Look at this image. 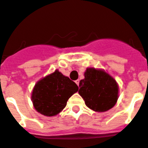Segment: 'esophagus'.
I'll return each instance as SVG.
<instances>
[{"label":"esophagus","mask_w":148,"mask_h":148,"mask_svg":"<svg viewBox=\"0 0 148 148\" xmlns=\"http://www.w3.org/2000/svg\"><path fill=\"white\" fill-rule=\"evenodd\" d=\"M75 83H76L77 85L78 86H79V84H80V80H75Z\"/></svg>","instance_id":"esophagus-1"}]
</instances>
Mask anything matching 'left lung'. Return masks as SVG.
I'll list each match as a JSON object with an SVG mask.
<instances>
[{
	"label": "left lung",
	"instance_id": "1",
	"mask_svg": "<svg viewBox=\"0 0 148 148\" xmlns=\"http://www.w3.org/2000/svg\"><path fill=\"white\" fill-rule=\"evenodd\" d=\"M80 81L79 94L86 105L97 112L110 110L118 99L119 87L112 77L103 70L89 68Z\"/></svg>",
	"mask_w": 148,
	"mask_h": 148
}]
</instances>
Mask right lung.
I'll use <instances>...</instances> for the list:
<instances>
[{
    "mask_svg": "<svg viewBox=\"0 0 148 148\" xmlns=\"http://www.w3.org/2000/svg\"><path fill=\"white\" fill-rule=\"evenodd\" d=\"M77 91L78 86L74 81L56 70L35 84L32 100L38 113L53 116L65 108L69 98Z\"/></svg>",
    "mask_w": 148,
    "mask_h": 148,
    "instance_id": "obj_1",
    "label": "right lung"
}]
</instances>
